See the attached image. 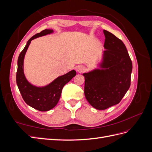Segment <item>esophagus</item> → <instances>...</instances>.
Returning a JSON list of instances; mask_svg holds the SVG:
<instances>
[{"instance_id":"esophagus-1","label":"esophagus","mask_w":152,"mask_h":152,"mask_svg":"<svg viewBox=\"0 0 152 152\" xmlns=\"http://www.w3.org/2000/svg\"><path fill=\"white\" fill-rule=\"evenodd\" d=\"M85 70H86V68L84 66L80 65L77 68V71L79 73H82V72H84Z\"/></svg>"}]
</instances>
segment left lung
I'll list each match as a JSON object with an SVG mask.
<instances>
[{
    "mask_svg": "<svg viewBox=\"0 0 152 152\" xmlns=\"http://www.w3.org/2000/svg\"><path fill=\"white\" fill-rule=\"evenodd\" d=\"M105 37L100 68L83 73L84 94L89 104L105 110L120 103L131 85V59L122 41L104 30Z\"/></svg>",
    "mask_w": 152,
    "mask_h": 152,
    "instance_id": "obj_1",
    "label": "left lung"
}]
</instances>
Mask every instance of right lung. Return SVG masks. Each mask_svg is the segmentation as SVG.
I'll return each mask as SVG.
<instances>
[{"mask_svg":"<svg viewBox=\"0 0 152 152\" xmlns=\"http://www.w3.org/2000/svg\"><path fill=\"white\" fill-rule=\"evenodd\" d=\"M53 32V30L45 29L31 37L18 59L16 83L22 98L27 104L41 112L49 111L57 104L64 86L76 75V72L71 70L65 75L58 77L48 86L41 87L33 86L26 80L24 74L23 61L31 41Z\"/></svg>","mask_w":152,"mask_h":152,"instance_id":"add662e5","label":"right lung"}]
</instances>
